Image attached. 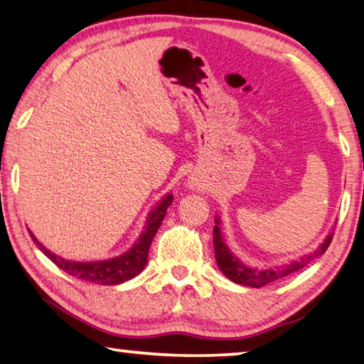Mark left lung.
<instances>
[{
    "instance_id": "1",
    "label": "left lung",
    "mask_w": 364,
    "mask_h": 364,
    "mask_svg": "<svg viewBox=\"0 0 364 364\" xmlns=\"http://www.w3.org/2000/svg\"><path fill=\"white\" fill-rule=\"evenodd\" d=\"M215 223L216 226L213 229V245H215V257H216L218 266H220V270L234 283H239V285H245L251 288H261L264 285H269V283H272L275 280L282 279V277H287L289 274L296 272V270L302 269L304 266H307L314 257H318L325 253L334 235V229H333L331 234H328L325 242H323L321 245L314 251V253H310L309 256H304L301 259L285 264V266L274 267V269L257 270V269L247 267L245 264L240 262L232 253H230L228 245L224 243L221 229L218 226V224H220V220L216 218Z\"/></svg>"
}]
</instances>
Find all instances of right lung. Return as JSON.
Masks as SVG:
<instances>
[{
  "label": "right lung",
  "mask_w": 364,
  "mask_h": 364,
  "mask_svg": "<svg viewBox=\"0 0 364 364\" xmlns=\"http://www.w3.org/2000/svg\"><path fill=\"white\" fill-rule=\"evenodd\" d=\"M173 202V196L168 194L167 197L159 202V205L151 211L146 221V226L140 235V239L135 242V245L124 255L111 257L107 261H94V262H77V261H68L63 257L50 253L48 248H44L41 243L36 240V237L31 234V239L38 243L43 253L49 257V259L55 264L57 267L65 270L68 275L76 277L84 282L97 283V285H119L130 279H134L141 272L148 262V253L151 242H153L154 235L159 229L162 220L167 215V208Z\"/></svg>",
  "instance_id": "right-lung-1"
}]
</instances>
